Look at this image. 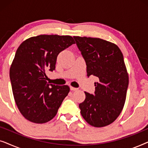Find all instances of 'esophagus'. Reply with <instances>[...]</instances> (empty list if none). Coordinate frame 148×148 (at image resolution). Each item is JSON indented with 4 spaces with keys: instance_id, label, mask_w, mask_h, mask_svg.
I'll list each match as a JSON object with an SVG mask.
<instances>
[{
    "instance_id": "1",
    "label": "esophagus",
    "mask_w": 148,
    "mask_h": 148,
    "mask_svg": "<svg viewBox=\"0 0 148 148\" xmlns=\"http://www.w3.org/2000/svg\"><path fill=\"white\" fill-rule=\"evenodd\" d=\"M70 90H71V91H77V90H78V88H73V87H72V86H70Z\"/></svg>"
}]
</instances>
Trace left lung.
I'll list each match as a JSON object with an SVG mask.
<instances>
[{
  "label": "left lung",
  "mask_w": 148,
  "mask_h": 148,
  "mask_svg": "<svg viewBox=\"0 0 148 148\" xmlns=\"http://www.w3.org/2000/svg\"><path fill=\"white\" fill-rule=\"evenodd\" d=\"M73 38L86 61L87 75L98 78L94 95L85 92L80 112L92 126L105 127L116 120L125 102L129 76L123 55L118 46L104 40Z\"/></svg>",
  "instance_id": "obj_1"
}]
</instances>
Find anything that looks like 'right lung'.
<instances>
[{"label": "right lung", "mask_w": 148, "mask_h": 148, "mask_svg": "<svg viewBox=\"0 0 148 148\" xmlns=\"http://www.w3.org/2000/svg\"><path fill=\"white\" fill-rule=\"evenodd\" d=\"M73 44L70 36L40 35L26 40L18 48L10 79L16 104L28 121L44 123L55 116L70 89L50 84L46 73L55 70L58 54Z\"/></svg>", "instance_id": "add662e5"}]
</instances>
